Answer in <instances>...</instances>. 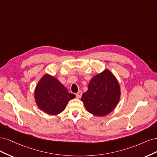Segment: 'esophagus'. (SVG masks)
I'll list each match as a JSON object with an SVG mask.
<instances>
[{
    "mask_svg": "<svg viewBox=\"0 0 157 157\" xmlns=\"http://www.w3.org/2000/svg\"><path fill=\"white\" fill-rule=\"evenodd\" d=\"M75 96H76L77 98H80L81 97H82V90H79V91H78V93H76Z\"/></svg>",
    "mask_w": 157,
    "mask_h": 157,
    "instance_id": "obj_1",
    "label": "esophagus"
}]
</instances>
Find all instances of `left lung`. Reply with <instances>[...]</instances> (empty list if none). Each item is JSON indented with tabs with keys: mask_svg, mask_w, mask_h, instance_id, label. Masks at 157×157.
<instances>
[{
	"mask_svg": "<svg viewBox=\"0 0 157 157\" xmlns=\"http://www.w3.org/2000/svg\"><path fill=\"white\" fill-rule=\"evenodd\" d=\"M120 98L121 87L117 78L109 70L105 69L90 79L81 100L90 113L103 117L115 108Z\"/></svg>",
	"mask_w": 157,
	"mask_h": 157,
	"instance_id": "8db88e82",
	"label": "left lung"
}]
</instances>
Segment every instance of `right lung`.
<instances>
[{"label":"right lung","instance_id":"right-lung-1","mask_svg":"<svg viewBox=\"0 0 157 157\" xmlns=\"http://www.w3.org/2000/svg\"><path fill=\"white\" fill-rule=\"evenodd\" d=\"M75 97L59 79L45 74L34 90V99L38 107L48 115H56L63 112L69 101Z\"/></svg>","mask_w":157,"mask_h":157}]
</instances>
